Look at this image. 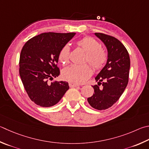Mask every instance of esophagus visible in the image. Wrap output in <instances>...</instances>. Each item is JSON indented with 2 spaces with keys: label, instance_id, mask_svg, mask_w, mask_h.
Masks as SVG:
<instances>
[{
  "label": "esophagus",
  "instance_id": "esophagus-1",
  "mask_svg": "<svg viewBox=\"0 0 149 149\" xmlns=\"http://www.w3.org/2000/svg\"><path fill=\"white\" fill-rule=\"evenodd\" d=\"M69 86H70V87H77V86H78L79 85H77V84H75V83H69Z\"/></svg>",
  "mask_w": 149,
  "mask_h": 149
}]
</instances>
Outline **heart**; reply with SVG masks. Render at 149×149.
Masks as SVG:
<instances>
[{"instance_id": "b5f03b06", "label": "heart", "mask_w": 149, "mask_h": 149, "mask_svg": "<svg viewBox=\"0 0 149 149\" xmlns=\"http://www.w3.org/2000/svg\"><path fill=\"white\" fill-rule=\"evenodd\" d=\"M86 54L85 61L91 64L95 70H100L106 63L107 55L104 49L100 47L99 43L93 38L86 36L77 42ZM58 61L66 65L70 61V47L65 45L58 53ZM93 74V70L88 64L72 65L64 68L62 72L63 79L75 84L84 83Z\"/></svg>"}]
</instances>
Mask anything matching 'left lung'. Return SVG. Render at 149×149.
Masks as SVG:
<instances>
[{"mask_svg":"<svg viewBox=\"0 0 149 149\" xmlns=\"http://www.w3.org/2000/svg\"><path fill=\"white\" fill-rule=\"evenodd\" d=\"M107 50L106 64L95 77L93 95L87 98L91 107L104 110L117 102L128 83L130 60L128 51L118 39L103 33H94ZM102 84V88L99 85Z\"/></svg>","mask_w":149,"mask_h":149,"instance_id":"obj_1","label":"left lung"}]
</instances>
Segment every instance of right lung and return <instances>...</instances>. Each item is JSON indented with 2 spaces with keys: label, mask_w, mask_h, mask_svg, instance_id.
Listing matches in <instances>:
<instances>
[{
  "label": "right lung",
  "mask_w": 149,
  "mask_h": 149,
  "mask_svg": "<svg viewBox=\"0 0 149 149\" xmlns=\"http://www.w3.org/2000/svg\"><path fill=\"white\" fill-rule=\"evenodd\" d=\"M75 32H46L32 38L21 51L19 75L26 93L41 107H51L61 100L69 89L68 83L49 80L58 77V53Z\"/></svg>",
  "instance_id": "obj_1"
}]
</instances>
